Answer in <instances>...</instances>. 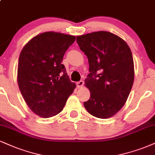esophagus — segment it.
<instances>
[{
  "instance_id": "34e87169",
  "label": "esophagus",
  "mask_w": 155,
  "mask_h": 155,
  "mask_svg": "<svg viewBox=\"0 0 155 155\" xmlns=\"http://www.w3.org/2000/svg\"><path fill=\"white\" fill-rule=\"evenodd\" d=\"M76 85H77L78 87H82L84 85V81H78V82H77V83H76Z\"/></svg>"
}]
</instances>
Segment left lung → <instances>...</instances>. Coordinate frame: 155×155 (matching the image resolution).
Masks as SVG:
<instances>
[{
	"label": "left lung",
	"mask_w": 155,
	"mask_h": 155,
	"mask_svg": "<svg viewBox=\"0 0 155 155\" xmlns=\"http://www.w3.org/2000/svg\"><path fill=\"white\" fill-rule=\"evenodd\" d=\"M76 40L89 62L85 83L91 97L84 106L97 118L111 117L125 104L132 87L134 69L131 49L121 38L108 31L78 36Z\"/></svg>",
	"instance_id": "obj_1"
}]
</instances>
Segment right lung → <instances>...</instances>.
<instances>
[{
  "label": "right lung",
  "instance_id": "add662e5",
  "mask_svg": "<svg viewBox=\"0 0 155 155\" xmlns=\"http://www.w3.org/2000/svg\"><path fill=\"white\" fill-rule=\"evenodd\" d=\"M74 36L45 32L36 36L21 51L18 83L30 109L49 118L62 111L75 84L70 81L62 62Z\"/></svg>",
  "mask_w": 155,
  "mask_h": 155
}]
</instances>
